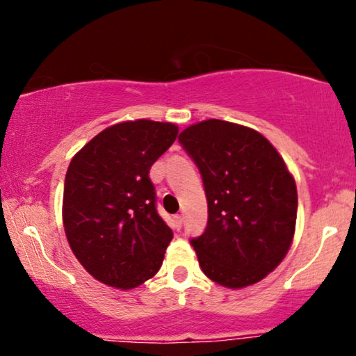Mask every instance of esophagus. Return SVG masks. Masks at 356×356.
<instances>
[{"label":"esophagus","mask_w":356,"mask_h":356,"mask_svg":"<svg viewBox=\"0 0 356 356\" xmlns=\"http://www.w3.org/2000/svg\"><path fill=\"white\" fill-rule=\"evenodd\" d=\"M175 225H177L178 230L183 227V217L179 216V213H177V216H175Z\"/></svg>","instance_id":"34e87169"}]
</instances>
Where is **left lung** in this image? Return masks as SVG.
I'll list each match as a JSON object with an SVG mask.
<instances>
[{
    "label": "left lung",
    "mask_w": 356,
    "mask_h": 356,
    "mask_svg": "<svg viewBox=\"0 0 356 356\" xmlns=\"http://www.w3.org/2000/svg\"><path fill=\"white\" fill-rule=\"evenodd\" d=\"M207 197V225L191 238L199 266L228 289L252 285L284 259L295 233L298 194L284 160L264 136L222 120L178 136Z\"/></svg>",
    "instance_id": "1"
}]
</instances>
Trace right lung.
Listing matches in <instances>:
<instances>
[{"label":"right lung","instance_id":"right-lung-1","mask_svg":"<svg viewBox=\"0 0 356 356\" xmlns=\"http://www.w3.org/2000/svg\"><path fill=\"white\" fill-rule=\"evenodd\" d=\"M177 134L172 123L126 121L102 131L72 157L63 223L77 261L97 280L134 289L162 266L173 232L157 212L149 170Z\"/></svg>","mask_w":356,"mask_h":356}]
</instances>
